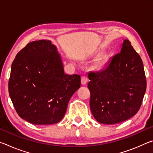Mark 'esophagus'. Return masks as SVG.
Wrapping results in <instances>:
<instances>
[{
    "instance_id": "34e87169",
    "label": "esophagus",
    "mask_w": 153,
    "mask_h": 153,
    "mask_svg": "<svg viewBox=\"0 0 153 153\" xmlns=\"http://www.w3.org/2000/svg\"><path fill=\"white\" fill-rule=\"evenodd\" d=\"M88 82V78L86 76H82L81 77V83L82 84L85 85Z\"/></svg>"
}]
</instances>
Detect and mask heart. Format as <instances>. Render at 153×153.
<instances>
[{"instance_id":"obj_1","label":"heart","mask_w":153,"mask_h":153,"mask_svg":"<svg viewBox=\"0 0 153 153\" xmlns=\"http://www.w3.org/2000/svg\"><path fill=\"white\" fill-rule=\"evenodd\" d=\"M105 63H106V59L104 57L99 58L97 60V61L95 63L94 67L96 69L102 68V67L105 65Z\"/></svg>"}]
</instances>
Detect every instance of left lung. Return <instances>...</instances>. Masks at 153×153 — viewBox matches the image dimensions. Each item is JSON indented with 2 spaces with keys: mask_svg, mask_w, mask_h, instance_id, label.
Here are the masks:
<instances>
[{
  "mask_svg": "<svg viewBox=\"0 0 153 153\" xmlns=\"http://www.w3.org/2000/svg\"><path fill=\"white\" fill-rule=\"evenodd\" d=\"M88 87L92 115L100 123H119L133 117L146 90L142 61L128 40L101 71L91 72Z\"/></svg>",
  "mask_w": 153,
  "mask_h": 153,
  "instance_id": "left-lung-1",
  "label": "left lung"
}]
</instances>
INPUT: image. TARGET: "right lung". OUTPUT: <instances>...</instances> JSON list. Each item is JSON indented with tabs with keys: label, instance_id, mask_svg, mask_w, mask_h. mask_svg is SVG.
I'll return each mask as SVG.
<instances>
[{
	"label": "right lung",
	"instance_id": "right-lung-1",
	"mask_svg": "<svg viewBox=\"0 0 153 153\" xmlns=\"http://www.w3.org/2000/svg\"><path fill=\"white\" fill-rule=\"evenodd\" d=\"M80 85L79 75L64 73L56 46L40 40L28 43L15 56L9 93L20 117L35 125H50L63 119Z\"/></svg>",
	"mask_w": 153,
	"mask_h": 153
}]
</instances>
